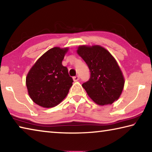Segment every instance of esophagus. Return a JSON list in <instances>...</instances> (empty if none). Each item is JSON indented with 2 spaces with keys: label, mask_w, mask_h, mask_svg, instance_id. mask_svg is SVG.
Listing matches in <instances>:
<instances>
[{
  "label": "esophagus",
  "mask_w": 152,
  "mask_h": 152,
  "mask_svg": "<svg viewBox=\"0 0 152 152\" xmlns=\"http://www.w3.org/2000/svg\"><path fill=\"white\" fill-rule=\"evenodd\" d=\"M79 79H80V78H79L78 76H76L73 77V80H74V82H76V81L79 80Z\"/></svg>",
  "instance_id": "esophagus-1"
}]
</instances>
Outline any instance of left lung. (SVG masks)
I'll return each instance as SVG.
<instances>
[{
	"label": "left lung",
	"mask_w": 152,
	"mask_h": 152,
	"mask_svg": "<svg viewBox=\"0 0 152 152\" xmlns=\"http://www.w3.org/2000/svg\"><path fill=\"white\" fill-rule=\"evenodd\" d=\"M77 53L91 72L88 81L82 84L95 103L103 106L117 101L122 93L125 79L116 60L101 45H80Z\"/></svg>",
	"instance_id": "1"
}]
</instances>
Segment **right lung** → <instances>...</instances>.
<instances>
[{"instance_id":"obj_1","label":"right lung","mask_w":152,"mask_h":152,"mask_svg":"<svg viewBox=\"0 0 152 152\" xmlns=\"http://www.w3.org/2000/svg\"><path fill=\"white\" fill-rule=\"evenodd\" d=\"M68 48L54 47L46 51L30 69L26 86L32 101L44 108L53 107L65 99L73 80L62 65Z\"/></svg>"}]
</instances>
